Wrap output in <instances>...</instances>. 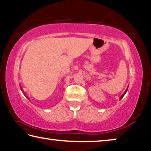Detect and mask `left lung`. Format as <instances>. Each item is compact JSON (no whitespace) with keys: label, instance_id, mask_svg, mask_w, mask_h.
Here are the masks:
<instances>
[{"label":"left lung","instance_id":"1","mask_svg":"<svg viewBox=\"0 0 151 151\" xmlns=\"http://www.w3.org/2000/svg\"><path fill=\"white\" fill-rule=\"evenodd\" d=\"M128 88H129V86H127V89H126V91H124V93L123 94H122V96H121V97H120V100H121V99H122V97H123V96H124V94H126V93H127V90H128Z\"/></svg>","mask_w":151,"mask_h":151}]
</instances>
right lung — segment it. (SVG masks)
I'll list each match as a JSON object with an SVG mask.
<instances>
[{
    "label": "right lung",
    "mask_w": 151,
    "mask_h": 151,
    "mask_svg": "<svg viewBox=\"0 0 151 151\" xmlns=\"http://www.w3.org/2000/svg\"><path fill=\"white\" fill-rule=\"evenodd\" d=\"M20 89H21V91H22V92H23V90H22V88H20ZM23 93H24V92H23ZM25 96H26V97H27V99H28V100H29V101H30V99H29V98H28V97H27V96H26V95H25Z\"/></svg>",
    "instance_id": "1"
}]
</instances>
